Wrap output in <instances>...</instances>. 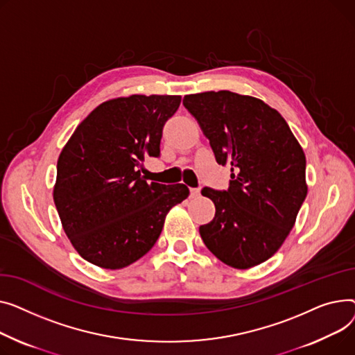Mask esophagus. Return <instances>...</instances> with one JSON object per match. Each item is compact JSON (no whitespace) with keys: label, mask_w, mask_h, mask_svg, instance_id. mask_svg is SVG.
Wrapping results in <instances>:
<instances>
[{"label":"esophagus","mask_w":355,"mask_h":355,"mask_svg":"<svg viewBox=\"0 0 355 355\" xmlns=\"http://www.w3.org/2000/svg\"><path fill=\"white\" fill-rule=\"evenodd\" d=\"M199 196H200L199 187H191V198H199Z\"/></svg>","instance_id":"obj_1"}]
</instances>
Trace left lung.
Returning <instances> with one entry per match:
<instances>
[{"instance_id":"1","label":"left lung","mask_w":355,"mask_h":355,"mask_svg":"<svg viewBox=\"0 0 355 355\" xmlns=\"http://www.w3.org/2000/svg\"><path fill=\"white\" fill-rule=\"evenodd\" d=\"M183 106L209 139L216 162L231 164L227 191L203 187L216 207L199 227L223 263L248 269L272 257L306 198L305 155L285 119L262 100L227 90L187 94Z\"/></svg>"}]
</instances>
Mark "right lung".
I'll list each match as a JSON object with an SVG mask.
<instances>
[{
  "label": "right lung",
  "mask_w": 355,
  "mask_h": 355,
  "mask_svg": "<svg viewBox=\"0 0 355 355\" xmlns=\"http://www.w3.org/2000/svg\"><path fill=\"white\" fill-rule=\"evenodd\" d=\"M180 96L132 94L101 103L62 148L53 191L57 212L81 258L121 269L148 254L172 207L189 196L182 183L141 176L146 157L160 156L164 123Z\"/></svg>",
  "instance_id": "1"
}]
</instances>
